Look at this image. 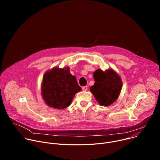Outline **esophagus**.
I'll return each mask as SVG.
<instances>
[{"mask_svg": "<svg viewBox=\"0 0 160 160\" xmlns=\"http://www.w3.org/2000/svg\"><path fill=\"white\" fill-rule=\"evenodd\" d=\"M82 90H83V91H86V90H87V89H88V86H83V87H82Z\"/></svg>", "mask_w": 160, "mask_h": 160, "instance_id": "1", "label": "esophagus"}]
</instances>
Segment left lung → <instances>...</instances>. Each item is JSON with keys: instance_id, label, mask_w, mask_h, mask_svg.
<instances>
[{"instance_id": "1", "label": "left lung", "mask_w": 160, "mask_h": 160, "mask_svg": "<svg viewBox=\"0 0 160 160\" xmlns=\"http://www.w3.org/2000/svg\"><path fill=\"white\" fill-rule=\"evenodd\" d=\"M95 83L90 90L101 106H108L118 98L122 87L119 75L112 69L102 72L97 70L94 73Z\"/></svg>"}]
</instances>
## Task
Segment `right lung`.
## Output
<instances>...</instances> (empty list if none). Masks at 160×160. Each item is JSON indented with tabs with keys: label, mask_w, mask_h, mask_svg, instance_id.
<instances>
[{
	"label": "right lung",
	"mask_w": 160,
	"mask_h": 160,
	"mask_svg": "<svg viewBox=\"0 0 160 160\" xmlns=\"http://www.w3.org/2000/svg\"><path fill=\"white\" fill-rule=\"evenodd\" d=\"M81 87L76 77L73 76L68 67L54 68L43 75L42 95L46 104L56 109H64L69 106L74 96Z\"/></svg>",
	"instance_id": "right-lung-1"
}]
</instances>
